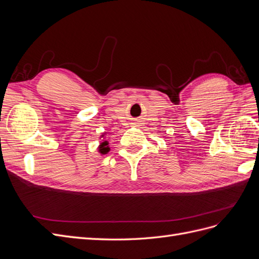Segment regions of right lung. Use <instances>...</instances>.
<instances>
[{"mask_svg": "<svg viewBox=\"0 0 259 259\" xmlns=\"http://www.w3.org/2000/svg\"><path fill=\"white\" fill-rule=\"evenodd\" d=\"M106 133H104L103 135L100 136V138H103V142H101L98 146V152L100 154H107L109 151H110V147H109V142L105 139Z\"/></svg>", "mask_w": 259, "mask_h": 259, "instance_id": "1", "label": "right lung"}]
</instances>
